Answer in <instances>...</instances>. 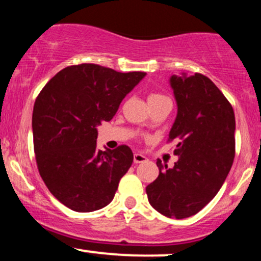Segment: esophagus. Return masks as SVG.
Segmentation results:
<instances>
[{
	"label": "esophagus",
	"instance_id": "34e87169",
	"mask_svg": "<svg viewBox=\"0 0 261 261\" xmlns=\"http://www.w3.org/2000/svg\"><path fill=\"white\" fill-rule=\"evenodd\" d=\"M134 162L135 163H145L147 162V157L142 153H135L134 154Z\"/></svg>",
	"mask_w": 261,
	"mask_h": 261
}]
</instances>
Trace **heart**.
Here are the masks:
<instances>
[{"label":"heart","mask_w":261,"mask_h":261,"mask_svg":"<svg viewBox=\"0 0 261 261\" xmlns=\"http://www.w3.org/2000/svg\"><path fill=\"white\" fill-rule=\"evenodd\" d=\"M160 98H164V95H161V94H151L148 97V101L149 100H155V99H160Z\"/></svg>","instance_id":"obj_1"}]
</instances>
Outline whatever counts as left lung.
Instances as JSON below:
<instances>
[{"mask_svg":"<svg viewBox=\"0 0 261 261\" xmlns=\"http://www.w3.org/2000/svg\"><path fill=\"white\" fill-rule=\"evenodd\" d=\"M176 101V116L169 141H176L173 168L163 166L147 185L148 201L170 218L197 214L216 196L234 160L236 119L222 92L206 76L173 74L169 79Z\"/></svg>","mask_w":261,"mask_h":261,"instance_id":"1","label":"left lung"}]
</instances>
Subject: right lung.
I'll return each instance as SVG.
<instances>
[{
  "instance_id": "right-lung-1",
  "label": "right lung",
  "mask_w": 261,
  "mask_h": 261,
  "mask_svg": "<svg viewBox=\"0 0 261 261\" xmlns=\"http://www.w3.org/2000/svg\"><path fill=\"white\" fill-rule=\"evenodd\" d=\"M145 72H116L94 64L68 66L53 77L33 109L38 169L50 193L77 212L106 207L134 154L127 146L97 149L98 126L112 120Z\"/></svg>"
}]
</instances>
